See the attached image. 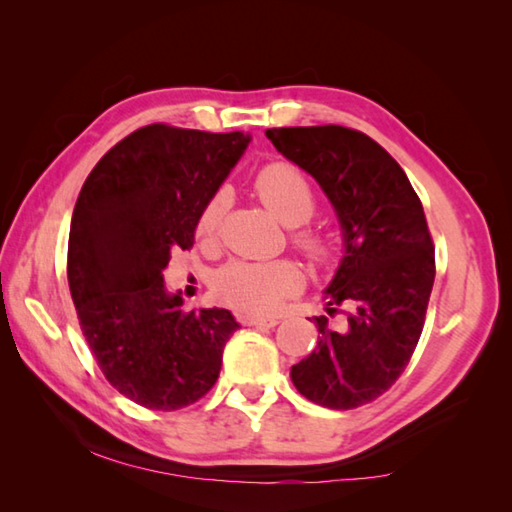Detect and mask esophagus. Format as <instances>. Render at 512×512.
I'll return each mask as SVG.
<instances>
[{
    "label": "esophagus",
    "mask_w": 512,
    "mask_h": 512,
    "mask_svg": "<svg viewBox=\"0 0 512 512\" xmlns=\"http://www.w3.org/2000/svg\"><path fill=\"white\" fill-rule=\"evenodd\" d=\"M237 320L241 325L246 327H275L277 325V318H262V316H246L241 314L237 316Z\"/></svg>",
    "instance_id": "esophagus-1"
}]
</instances>
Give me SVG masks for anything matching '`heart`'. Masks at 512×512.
<instances>
[{
	"instance_id": "heart-1",
	"label": "heart",
	"mask_w": 512,
	"mask_h": 512,
	"mask_svg": "<svg viewBox=\"0 0 512 512\" xmlns=\"http://www.w3.org/2000/svg\"><path fill=\"white\" fill-rule=\"evenodd\" d=\"M255 189L262 203L284 225H293L291 244L311 262L323 266L336 255V244L325 230L307 221L316 212V192L296 164L273 160L255 173ZM232 205L228 185L216 187L196 219V237L214 244L221 223ZM305 284L300 266L291 259L277 262H235L223 264L212 277V291L223 305L241 314H271L284 300L296 296Z\"/></svg>"
}]
</instances>
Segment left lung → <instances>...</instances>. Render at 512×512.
<instances>
[{
    "label": "left lung",
    "instance_id": "1",
    "mask_svg": "<svg viewBox=\"0 0 512 512\" xmlns=\"http://www.w3.org/2000/svg\"><path fill=\"white\" fill-rule=\"evenodd\" d=\"M284 158L314 176L339 214L345 257L316 316L318 345L291 368L300 395L327 409L370 404L391 388L415 352L436 277L422 203L384 146L354 128H268Z\"/></svg>",
    "mask_w": 512,
    "mask_h": 512
}]
</instances>
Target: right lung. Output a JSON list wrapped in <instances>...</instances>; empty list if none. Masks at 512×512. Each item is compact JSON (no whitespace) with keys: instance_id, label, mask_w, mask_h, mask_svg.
I'll list each match as a JSON object with an SVG mask.
<instances>
[{"instance_id":"add662e5","label":"right lung","mask_w":512,"mask_h":512,"mask_svg":"<svg viewBox=\"0 0 512 512\" xmlns=\"http://www.w3.org/2000/svg\"><path fill=\"white\" fill-rule=\"evenodd\" d=\"M246 144L241 131L149 124L112 146L81 187L69 293L103 377L144 409H185L219 379L237 320L228 309L185 311L162 271L194 246L198 212Z\"/></svg>"}]
</instances>
